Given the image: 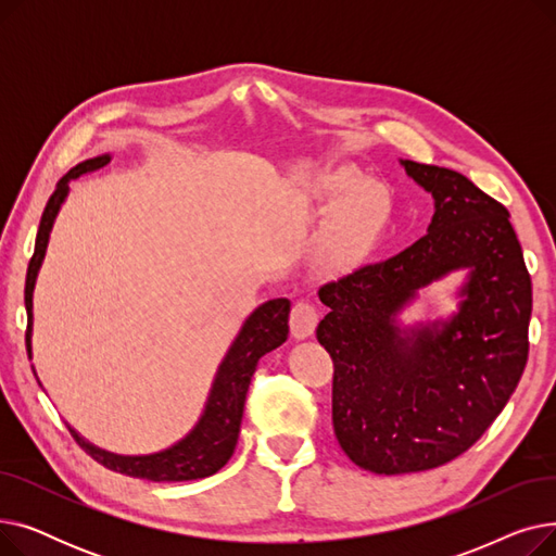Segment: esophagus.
Returning <instances> with one entry per match:
<instances>
[{
    "label": "esophagus",
    "instance_id": "34e87169",
    "mask_svg": "<svg viewBox=\"0 0 556 556\" xmlns=\"http://www.w3.org/2000/svg\"><path fill=\"white\" fill-rule=\"evenodd\" d=\"M317 319H319V315L313 304L298 302L293 306V311H290V333H293V338H298V340L308 338L317 327Z\"/></svg>",
    "mask_w": 556,
    "mask_h": 556
}]
</instances>
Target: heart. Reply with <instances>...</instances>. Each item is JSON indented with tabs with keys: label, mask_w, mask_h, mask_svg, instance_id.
<instances>
[{
	"label": "heart",
	"mask_w": 556,
	"mask_h": 556,
	"mask_svg": "<svg viewBox=\"0 0 556 556\" xmlns=\"http://www.w3.org/2000/svg\"><path fill=\"white\" fill-rule=\"evenodd\" d=\"M317 189L329 202L344 200L333 227L329 256L336 263L352 261L363 254L392 216V193L381 182H363V175L352 168H336L317 180Z\"/></svg>",
	"instance_id": "heart-1"
}]
</instances>
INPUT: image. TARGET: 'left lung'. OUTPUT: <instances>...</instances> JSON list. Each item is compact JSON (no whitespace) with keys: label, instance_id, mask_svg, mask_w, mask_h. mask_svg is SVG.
Returning a JSON list of instances; mask_svg holds the SVG:
<instances>
[{"label":"left lung","instance_id":"1","mask_svg":"<svg viewBox=\"0 0 556 556\" xmlns=\"http://www.w3.org/2000/svg\"><path fill=\"white\" fill-rule=\"evenodd\" d=\"M434 198L426 237L319 288L317 342L333 361V432L371 473H413L469 451L514 394L530 354L532 279L505 204L466 175L401 162ZM470 268L460 311L401 334L393 315L434 278Z\"/></svg>","mask_w":556,"mask_h":556}]
</instances>
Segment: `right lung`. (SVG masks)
<instances>
[{
    "mask_svg": "<svg viewBox=\"0 0 556 556\" xmlns=\"http://www.w3.org/2000/svg\"><path fill=\"white\" fill-rule=\"evenodd\" d=\"M110 162L108 155L80 162L74 166L67 175H63L61 182L55 185L47 207L42 212V220L38 227L36 237V250L31 261H28L26 270V286H24V304H26V354L31 356V325H34V286L40 270V263L45 258V250L49 243V231L53 225V218L61 210V204L70 191V180L78 178L83 173H90L97 168H103ZM288 313L290 302L288 300H270L261 304L243 325L239 338L233 340L225 361L218 367L216 381L204 407V415L198 421V426L191 430L187 440L175 444L168 451L143 455V457H124L105 453L92 444H87L83 437H78L76 430L70 432L76 440V444L103 464L105 469L124 473L130 478H143L153 482H182V480H198L207 478L229 462L233 448L239 442V430L243 419V405L245 394L252 381V374L256 369V363L263 354L273 352L288 338Z\"/></svg>",
    "mask_w": 556,
    "mask_h": 556,
    "instance_id": "1",
    "label": "right lung"
}]
</instances>
